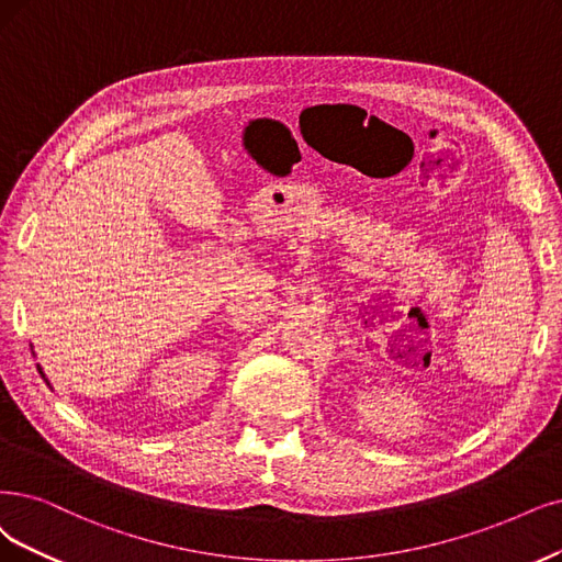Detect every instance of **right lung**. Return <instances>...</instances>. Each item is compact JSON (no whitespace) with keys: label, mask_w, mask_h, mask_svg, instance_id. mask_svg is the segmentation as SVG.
<instances>
[{"label":"right lung","mask_w":562,"mask_h":562,"mask_svg":"<svg viewBox=\"0 0 562 562\" xmlns=\"http://www.w3.org/2000/svg\"><path fill=\"white\" fill-rule=\"evenodd\" d=\"M38 372H41V368H38Z\"/></svg>","instance_id":"obj_1"}]
</instances>
